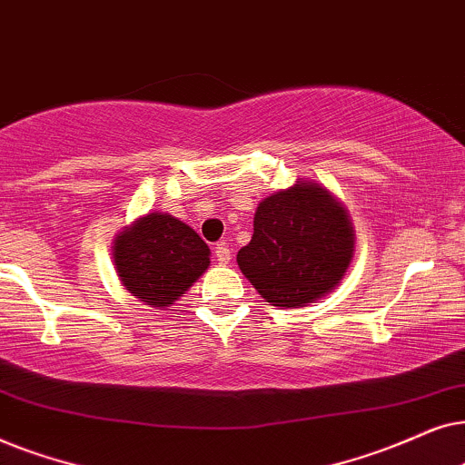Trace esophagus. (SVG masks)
I'll return each instance as SVG.
<instances>
[{"label": "esophagus", "instance_id": "obj_1", "mask_svg": "<svg viewBox=\"0 0 465 465\" xmlns=\"http://www.w3.org/2000/svg\"><path fill=\"white\" fill-rule=\"evenodd\" d=\"M214 257L219 263H229V259H232V251H229L227 242H219L214 246Z\"/></svg>", "mask_w": 465, "mask_h": 465}]
</instances>
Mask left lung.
Masks as SVG:
<instances>
[{
	"instance_id": "1",
	"label": "left lung",
	"mask_w": 465,
	"mask_h": 465,
	"mask_svg": "<svg viewBox=\"0 0 465 465\" xmlns=\"http://www.w3.org/2000/svg\"><path fill=\"white\" fill-rule=\"evenodd\" d=\"M351 257L352 227L342 206L317 184L297 183L259 203L238 265L272 306L300 308L330 293Z\"/></svg>"
}]
</instances>
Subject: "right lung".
<instances>
[{"instance_id":"obj_1","label":"right lung","mask_w":465,"mask_h":465,"mask_svg":"<svg viewBox=\"0 0 465 465\" xmlns=\"http://www.w3.org/2000/svg\"><path fill=\"white\" fill-rule=\"evenodd\" d=\"M114 265L129 293L165 308L206 272L210 249L183 221L151 213L119 233Z\"/></svg>"}]
</instances>
